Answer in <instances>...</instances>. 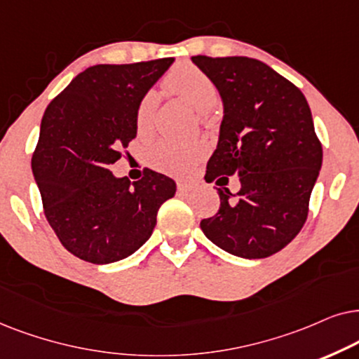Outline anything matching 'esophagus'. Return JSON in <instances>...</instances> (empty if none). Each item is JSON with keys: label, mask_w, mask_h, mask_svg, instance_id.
Masks as SVG:
<instances>
[{"label": "esophagus", "mask_w": 359, "mask_h": 359, "mask_svg": "<svg viewBox=\"0 0 359 359\" xmlns=\"http://www.w3.org/2000/svg\"><path fill=\"white\" fill-rule=\"evenodd\" d=\"M177 189H179L180 194H189L195 189V184L194 182H179L177 184Z\"/></svg>", "instance_id": "esophagus-1"}]
</instances>
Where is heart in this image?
Returning a JSON list of instances; mask_svg holds the SVG:
<instances>
[{
  "label": "heart",
  "instance_id": "1",
  "mask_svg": "<svg viewBox=\"0 0 359 359\" xmlns=\"http://www.w3.org/2000/svg\"><path fill=\"white\" fill-rule=\"evenodd\" d=\"M162 87L167 93L180 97L197 108L198 111H207L217 103L218 93L213 80L200 69V67L182 62L167 72L162 80ZM157 107V97L154 92L142 95L136 108V130L141 135H146L151 130L152 116ZM202 118L207 119V114L202 113ZM208 152V144L203 140L175 141L159 140L147 151V162L156 170L169 175H184L202 159Z\"/></svg>",
  "mask_w": 359,
  "mask_h": 359
}]
</instances>
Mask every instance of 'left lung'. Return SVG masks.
I'll return each mask as SVG.
<instances>
[{"label": "left lung", "mask_w": 359, "mask_h": 359, "mask_svg": "<svg viewBox=\"0 0 359 359\" xmlns=\"http://www.w3.org/2000/svg\"><path fill=\"white\" fill-rule=\"evenodd\" d=\"M192 60L213 80L224 107L205 180L238 174L241 182L238 194L218 189V212L202 219L200 228L231 255L269 257L307 222L322 167V142L309 103L292 82L261 60L208 55Z\"/></svg>", "instance_id": "1"}]
</instances>
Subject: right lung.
<instances>
[{"instance_id":"right-lung-1","label":"right lung","mask_w":359,"mask_h":359,"mask_svg":"<svg viewBox=\"0 0 359 359\" xmlns=\"http://www.w3.org/2000/svg\"><path fill=\"white\" fill-rule=\"evenodd\" d=\"M172 57L100 64L75 76L47 107L32 152L42 208L62 246L92 264L124 259L152 235L175 182L144 170L133 182L109 170L136 137V108Z\"/></svg>"}]
</instances>
